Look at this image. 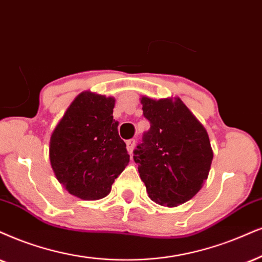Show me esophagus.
Returning a JSON list of instances; mask_svg holds the SVG:
<instances>
[{"instance_id":"1","label":"esophagus","mask_w":262,"mask_h":262,"mask_svg":"<svg viewBox=\"0 0 262 262\" xmlns=\"http://www.w3.org/2000/svg\"><path fill=\"white\" fill-rule=\"evenodd\" d=\"M135 144H137V141H135L134 139H130V140L127 141V150L129 152V155H133V150L135 147Z\"/></svg>"}]
</instances>
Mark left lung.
<instances>
[{"label": "left lung", "mask_w": 262, "mask_h": 262, "mask_svg": "<svg viewBox=\"0 0 262 262\" xmlns=\"http://www.w3.org/2000/svg\"><path fill=\"white\" fill-rule=\"evenodd\" d=\"M150 129L134 150V161L148 197L177 207L190 201L209 174L213 150L201 122L179 98L142 97Z\"/></svg>", "instance_id": "left-lung-1"}]
</instances>
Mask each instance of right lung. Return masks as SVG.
<instances>
[{"instance_id":"1","label":"right lung","mask_w":262,"mask_h":262,"mask_svg":"<svg viewBox=\"0 0 262 262\" xmlns=\"http://www.w3.org/2000/svg\"><path fill=\"white\" fill-rule=\"evenodd\" d=\"M115 99L83 92L71 102L51 137L49 160L58 181L74 196H107L129 163L114 120Z\"/></svg>"}]
</instances>
